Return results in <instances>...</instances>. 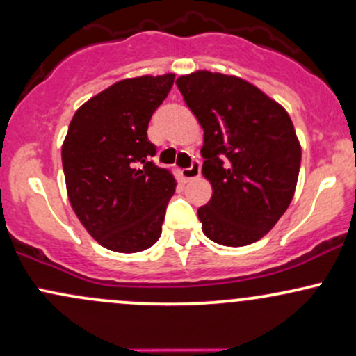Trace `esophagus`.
<instances>
[{
	"instance_id": "esophagus-1",
	"label": "esophagus",
	"mask_w": 356,
	"mask_h": 356,
	"mask_svg": "<svg viewBox=\"0 0 356 356\" xmlns=\"http://www.w3.org/2000/svg\"><path fill=\"white\" fill-rule=\"evenodd\" d=\"M201 175V167H199V162H193V165L189 169H182L181 170V177L182 181H193V179H197Z\"/></svg>"
}]
</instances>
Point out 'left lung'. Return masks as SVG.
<instances>
[{
  "mask_svg": "<svg viewBox=\"0 0 356 356\" xmlns=\"http://www.w3.org/2000/svg\"><path fill=\"white\" fill-rule=\"evenodd\" d=\"M204 130L202 175L213 196L197 209L204 235L225 247L264 238L286 213L300 143L282 104L233 74L196 70L175 81Z\"/></svg>",
  "mask_w": 356,
  "mask_h": 356,
  "instance_id": "8db88e82",
  "label": "left lung"
}]
</instances>
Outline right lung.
<instances>
[{"label":"right lung","mask_w":356,"mask_h":356,"mask_svg":"<svg viewBox=\"0 0 356 356\" xmlns=\"http://www.w3.org/2000/svg\"><path fill=\"white\" fill-rule=\"evenodd\" d=\"M175 74L121 79L74 113L62 143V167L74 213L101 247L118 253L150 248L160 238L174 175L150 157L152 115Z\"/></svg>","instance_id":"add662e5"}]
</instances>
